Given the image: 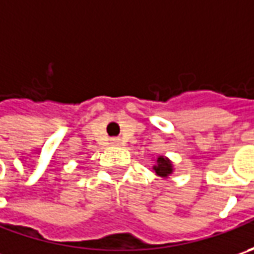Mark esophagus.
I'll list each match as a JSON object with an SVG mask.
<instances>
[{"mask_svg":"<svg viewBox=\"0 0 254 254\" xmlns=\"http://www.w3.org/2000/svg\"><path fill=\"white\" fill-rule=\"evenodd\" d=\"M110 144H112L113 147H119L122 142H120V138H112V140H110Z\"/></svg>","mask_w":254,"mask_h":254,"instance_id":"34e87169","label":"esophagus"}]
</instances>
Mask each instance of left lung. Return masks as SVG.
I'll return each instance as SVG.
<instances>
[{
  "instance_id": "8db88e82",
  "label": "left lung",
  "mask_w": 254,
  "mask_h": 254,
  "mask_svg": "<svg viewBox=\"0 0 254 254\" xmlns=\"http://www.w3.org/2000/svg\"><path fill=\"white\" fill-rule=\"evenodd\" d=\"M152 168L155 171V175H158L160 178H168L174 172V164L171 162L170 158L164 155H158L155 160V165Z\"/></svg>"
}]
</instances>
